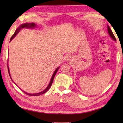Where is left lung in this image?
<instances>
[{
  "label": "left lung",
  "instance_id": "left-lung-1",
  "mask_svg": "<svg viewBox=\"0 0 123 123\" xmlns=\"http://www.w3.org/2000/svg\"><path fill=\"white\" fill-rule=\"evenodd\" d=\"M107 30H108V32L109 34V35L111 36V37L112 38H113L114 40L116 41V38H115V37L114 35L113 34V32H112V31H111V29L110 28V27H109V26H107Z\"/></svg>",
  "mask_w": 123,
  "mask_h": 123
}]
</instances>
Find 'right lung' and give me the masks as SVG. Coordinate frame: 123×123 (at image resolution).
Instances as JSON below:
<instances>
[{
    "instance_id": "add662e5",
    "label": "right lung",
    "mask_w": 123,
    "mask_h": 123,
    "mask_svg": "<svg viewBox=\"0 0 123 123\" xmlns=\"http://www.w3.org/2000/svg\"><path fill=\"white\" fill-rule=\"evenodd\" d=\"M35 26H36V25H35V24H34V23H25V24H22L20 26H19V27H18V28H17V29L16 30L15 32L14 33V34H13V35L12 36L11 38H10V41H11L12 40V39L14 38L15 36L17 35V34H18V33H19V32L20 31V30H21V29H22V28H25V27H26V28H33V27H34ZM7 67H8V73H9V76H10V78H11V79H12L11 76H10V75L9 67H8V66H7ZM58 69H59V67H58V68H57V69L55 70V71H54V74H53V75H52V78H51V79L50 82H49V85H48V87H47V88L45 89V90H43V91H42V92H39V93H33V94H32V93H27V92H25V91H23L22 90L24 93H25V94H26V95H29V96H40V95H42V94L45 93V92H46L47 91H48V90H49V89L50 88V87H51V86H52V83H53V82L54 78V77H55V74H56V72H57V70H58Z\"/></svg>"
}]
</instances>
